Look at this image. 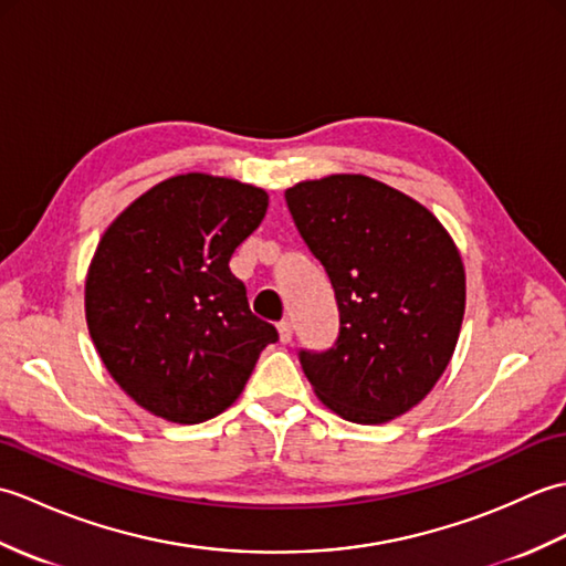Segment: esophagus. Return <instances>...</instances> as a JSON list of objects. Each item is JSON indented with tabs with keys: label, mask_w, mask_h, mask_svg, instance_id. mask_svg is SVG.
<instances>
[{
	"label": "esophagus",
	"mask_w": 566,
	"mask_h": 566,
	"mask_svg": "<svg viewBox=\"0 0 566 566\" xmlns=\"http://www.w3.org/2000/svg\"><path fill=\"white\" fill-rule=\"evenodd\" d=\"M276 331H280V340L286 345V343H292V338H294V326L290 321H282L280 326H276Z\"/></svg>",
	"instance_id": "obj_1"
}]
</instances>
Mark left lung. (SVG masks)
I'll return each instance as SVG.
<instances>
[{
	"label": "left lung",
	"mask_w": 566,
	"mask_h": 566,
	"mask_svg": "<svg viewBox=\"0 0 566 566\" xmlns=\"http://www.w3.org/2000/svg\"><path fill=\"white\" fill-rule=\"evenodd\" d=\"M340 311L326 353H298L333 413L363 426L411 411L448 369L464 318V264L423 203L365 175L306 179L284 191Z\"/></svg>",
	"instance_id": "8db88e82"
}]
</instances>
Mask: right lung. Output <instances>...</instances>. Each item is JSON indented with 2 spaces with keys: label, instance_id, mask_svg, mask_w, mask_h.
<instances>
[{
  "label": "right lung",
  "instance_id": "obj_1",
  "mask_svg": "<svg viewBox=\"0 0 566 566\" xmlns=\"http://www.w3.org/2000/svg\"><path fill=\"white\" fill-rule=\"evenodd\" d=\"M268 203L260 187L187 172L150 187L104 231L84 316L104 367L153 416L195 426L223 413L276 340L228 268Z\"/></svg>",
  "mask_w": 566,
  "mask_h": 566
}]
</instances>
